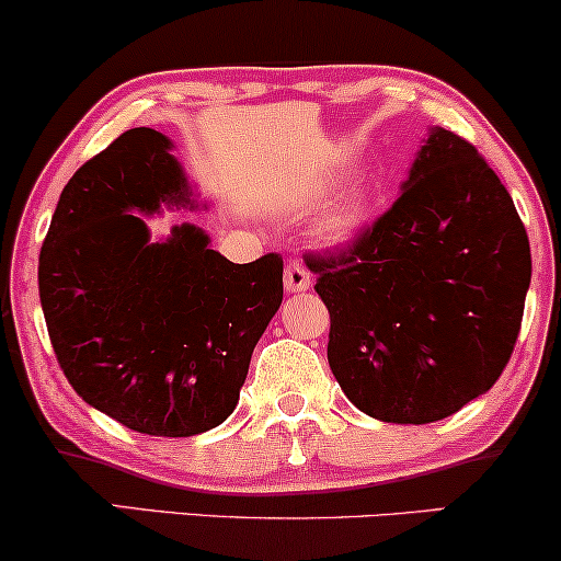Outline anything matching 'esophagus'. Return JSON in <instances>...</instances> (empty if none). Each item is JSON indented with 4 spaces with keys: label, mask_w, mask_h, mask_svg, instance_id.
Segmentation results:
<instances>
[{
    "label": "esophagus",
    "mask_w": 561,
    "mask_h": 561,
    "mask_svg": "<svg viewBox=\"0 0 561 561\" xmlns=\"http://www.w3.org/2000/svg\"><path fill=\"white\" fill-rule=\"evenodd\" d=\"M283 286H286V294H304L312 288V275L299 262H288L286 275H283Z\"/></svg>",
    "instance_id": "obj_1"
}]
</instances>
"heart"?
<instances>
[{
    "instance_id": "heart-1",
    "label": "heart",
    "mask_w": 561,
    "mask_h": 561,
    "mask_svg": "<svg viewBox=\"0 0 561 561\" xmlns=\"http://www.w3.org/2000/svg\"><path fill=\"white\" fill-rule=\"evenodd\" d=\"M343 185L342 191L340 186ZM337 197L322 213L317 224V239L330 249H345L362 241L375 226L379 213V190L366 176H354L345 182L343 176H330L307 197V207H320L330 197Z\"/></svg>"
}]
</instances>
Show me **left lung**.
<instances>
[{
  "instance_id": "obj_1",
  "label": "left lung",
  "mask_w": 561,
  "mask_h": 561,
  "mask_svg": "<svg viewBox=\"0 0 561 561\" xmlns=\"http://www.w3.org/2000/svg\"><path fill=\"white\" fill-rule=\"evenodd\" d=\"M403 195L337 257H309L330 369L366 416L432 424L492 390L513 356L530 244L479 150L428 127Z\"/></svg>"
}]
</instances>
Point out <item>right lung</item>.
Instances as JSON below:
<instances>
[{
    "mask_svg": "<svg viewBox=\"0 0 561 561\" xmlns=\"http://www.w3.org/2000/svg\"><path fill=\"white\" fill-rule=\"evenodd\" d=\"M150 127L116 137L61 190L38 257L48 337L75 392L140 434L195 437L231 416L283 301L278 254L237 265L195 224L153 239L165 210H207Z\"/></svg>",
    "mask_w": 561,
    "mask_h": 561,
    "instance_id": "right-lung-1",
    "label": "right lung"
}]
</instances>
